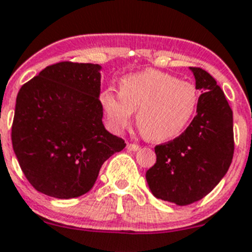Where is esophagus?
<instances>
[{
  "label": "esophagus",
  "mask_w": 252,
  "mask_h": 252,
  "mask_svg": "<svg viewBox=\"0 0 252 252\" xmlns=\"http://www.w3.org/2000/svg\"><path fill=\"white\" fill-rule=\"evenodd\" d=\"M126 148H128V150H131V152H137V150H139L140 147L138 144H134V143H129Z\"/></svg>",
  "instance_id": "esophagus-1"
}]
</instances>
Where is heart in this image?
<instances>
[{
  "instance_id": "heart-1",
  "label": "heart",
  "mask_w": 252,
  "mask_h": 252,
  "mask_svg": "<svg viewBox=\"0 0 252 252\" xmlns=\"http://www.w3.org/2000/svg\"><path fill=\"white\" fill-rule=\"evenodd\" d=\"M100 102L114 131L129 126L131 113L142 135L152 142H165L182 133L191 121L199 102L196 87L176 77L148 69L119 81V94L105 89Z\"/></svg>"
}]
</instances>
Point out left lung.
Returning <instances> with one entry per match:
<instances>
[{
	"instance_id": "obj_1",
	"label": "left lung",
	"mask_w": 252,
	"mask_h": 252,
	"mask_svg": "<svg viewBox=\"0 0 252 252\" xmlns=\"http://www.w3.org/2000/svg\"><path fill=\"white\" fill-rule=\"evenodd\" d=\"M191 70L201 91L196 115L179 137L155 145L157 161L145 174L155 197L179 206L201 200L219 184L235 149L232 110L224 92L203 68Z\"/></svg>"
}]
</instances>
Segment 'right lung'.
I'll list each match as a JSON object with an SVG mask.
<instances>
[{
  "label": "right lung",
  "mask_w": 252,
  "mask_h": 252,
  "mask_svg": "<svg viewBox=\"0 0 252 252\" xmlns=\"http://www.w3.org/2000/svg\"><path fill=\"white\" fill-rule=\"evenodd\" d=\"M99 70L94 63L58 62L18 92L11 139L38 192L58 199L86 194L103 163L126 147L102 123Z\"/></svg>",
  "instance_id": "obj_1"
}]
</instances>
